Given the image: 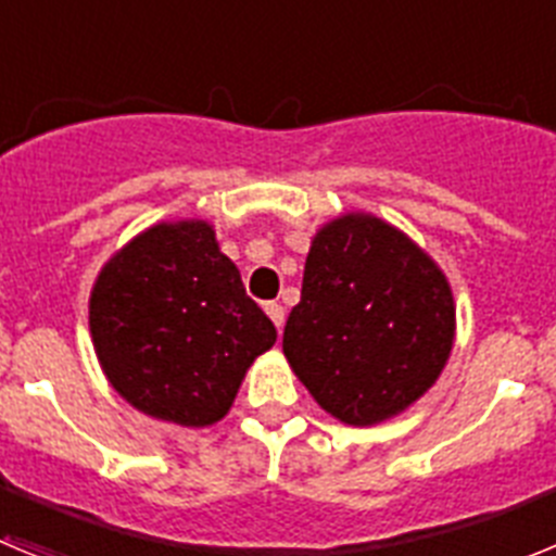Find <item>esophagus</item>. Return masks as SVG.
Returning a JSON list of instances; mask_svg holds the SVG:
<instances>
[{
    "mask_svg": "<svg viewBox=\"0 0 556 556\" xmlns=\"http://www.w3.org/2000/svg\"><path fill=\"white\" fill-rule=\"evenodd\" d=\"M267 314H269V320L275 323V328H278V331H281L283 328V317H287V314H283V306L281 303H267Z\"/></svg>",
    "mask_w": 556,
    "mask_h": 556,
    "instance_id": "obj_1",
    "label": "esophagus"
}]
</instances>
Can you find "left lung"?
<instances>
[{"label":"left lung","instance_id":"obj_1","mask_svg":"<svg viewBox=\"0 0 556 556\" xmlns=\"http://www.w3.org/2000/svg\"><path fill=\"white\" fill-rule=\"evenodd\" d=\"M454 292L404 230L353 211L323 225L283 356L331 417L376 426L431 390L454 348Z\"/></svg>","mask_w":556,"mask_h":556}]
</instances>
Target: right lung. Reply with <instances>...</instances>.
I'll use <instances>...</instances> for the list:
<instances>
[{"mask_svg": "<svg viewBox=\"0 0 556 556\" xmlns=\"http://www.w3.org/2000/svg\"><path fill=\"white\" fill-rule=\"evenodd\" d=\"M88 326L113 390L189 429L228 415L248 367L278 337L205 219L152 225L113 253Z\"/></svg>", "mask_w": 556, "mask_h": 556, "instance_id": "right-lung-1", "label": "right lung"}]
</instances>
